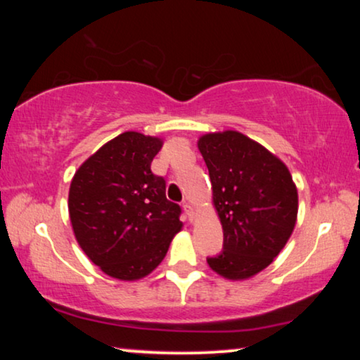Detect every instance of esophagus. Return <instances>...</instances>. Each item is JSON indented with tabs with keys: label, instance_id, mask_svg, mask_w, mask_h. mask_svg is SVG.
<instances>
[{
	"label": "esophagus",
	"instance_id": "1",
	"mask_svg": "<svg viewBox=\"0 0 360 360\" xmlns=\"http://www.w3.org/2000/svg\"><path fill=\"white\" fill-rule=\"evenodd\" d=\"M184 211H185L186 218H188V221L191 223L195 218V210H193V206H191L190 201H184Z\"/></svg>",
	"mask_w": 360,
	"mask_h": 360
}]
</instances>
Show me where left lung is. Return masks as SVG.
I'll use <instances>...</instances> for the list:
<instances>
[{
	"mask_svg": "<svg viewBox=\"0 0 360 360\" xmlns=\"http://www.w3.org/2000/svg\"><path fill=\"white\" fill-rule=\"evenodd\" d=\"M223 250L206 257L224 278L244 280L269 267L293 233L298 193L287 165L238 131L200 137Z\"/></svg>",
	"mask_w": 360,
	"mask_h": 360,
	"instance_id": "1",
	"label": "left lung"
}]
</instances>
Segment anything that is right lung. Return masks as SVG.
<instances>
[{"instance_id":"add662e5","label":"right lung","mask_w":360,"mask_h":360,"mask_svg":"<svg viewBox=\"0 0 360 360\" xmlns=\"http://www.w3.org/2000/svg\"><path fill=\"white\" fill-rule=\"evenodd\" d=\"M159 137L127 131L106 142L77 170L68 193L75 238L110 277L137 280L164 260L181 229V208L152 174Z\"/></svg>"}]
</instances>
